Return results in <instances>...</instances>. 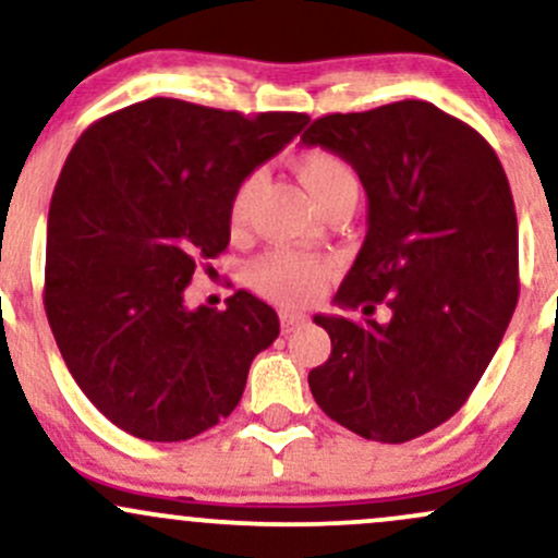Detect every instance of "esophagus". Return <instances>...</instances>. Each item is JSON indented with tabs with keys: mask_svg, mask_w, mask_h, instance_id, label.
<instances>
[{
	"mask_svg": "<svg viewBox=\"0 0 558 558\" xmlns=\"http://www.w3.org/2000/svg\"><path fill=\"white\" fill-rule=\"evenodd\" d=\"M304 323H307V315H302V312H280V328H283V333H291V330L304 326Z\"/></svg>",
	"mask_w": 558,
	"mask_h": 558,
	"instance_id": "esophagus-1",
	"label": "esophagus"
}]
</instances>
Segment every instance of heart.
I'll return each mask as SVG.
<instances>
[{"label": "heart", "mask_w": 558, "mask_h": 558, "mask_svg": "<svg viewBox=\"0 0 558 558\" xmlns=\"http://www.w3.org/2000/svg\"><path fill=\"white\" fill-rule=\"evenodd\" d=\"M293 171L302 180V185L310 190L312 198L326 209L330 201L341 198V195L357 193V174L349 167L339 153L326 148H312L299 153L293 158ZM256 185H259V174L243 177L241 185L235 187L230 201V228L241 230L248 219L251 198H254ZM323 267L315 259L293 251H269L259 256L254 265L248 267V280L256 291L265 293L272 302L286 304V307H296L307 299L315 296L317 286H320Z\"/></svg>", "instance_id": "b5f03b06"}]
</instances>
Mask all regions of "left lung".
<instances>
[{
	"instance_id": "obj_1",
	"label": "left lung",
	"mask_w": 558,
	"mask_h": 558,
	"mask_svg": "<svg viewBox=\"0 0 558 558\" xmlns=\"http://www.w3.org/2000/svg\"><path fill=\"white\" fill-rule=\"evenodd\" d=\"M368 193V232L333 302L391 320L315 315L330 357L310 371L323 413L400 445L456 415L498 352L519 299L511 187L480 132L424 100L312 121Z\"/></svg>"
}]
</instances>
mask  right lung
<instances>
[{
    "instance_id": "obj_1",
    "label": "right lung",
    "mask_w": 558,
    "mask_h": 558,
    "mask_svg": "<svg viewBox=\"0 0 558 558\" xmlns=\"http://www.w3.org/2000/svg\"><path fill=\"white\" fill-rule=\"evenodd\" d=\"M307 121L150 97L87 126L65 158L47 219V320L78 389L132 437L182 442L217 426L278 339L254 293L217 312L187 310L185 289L228 248L243 177Z\"/></svg>"
}]
</instances>
